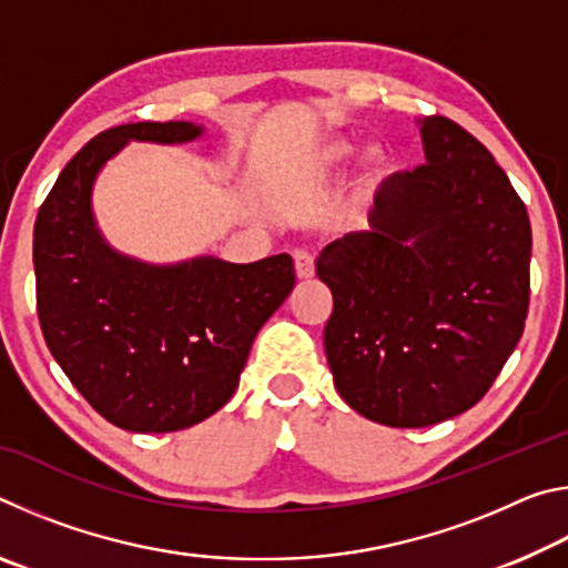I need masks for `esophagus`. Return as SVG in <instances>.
<instances>
[{"label":"esophagus","instance_id":"34e87169","mask_svg":"<svg viewBox=\"0 0 568 568\" xmlns=\"http://www.w3.org/2000/svg\"><path fill=\"white\" fill-rule=\"evenodd\" d=\"M293 261H295V273L301 281H307V277L315 275V255L313 253H307V250H295Z\"/></svg>","mask_w":568,"mask_h":568}]
</instances>
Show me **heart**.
I'll return each instance as SVG.
<instances>
[{"label": "heart", "mask_w": 568, "mask_h": 568, "mask_svg": "<svg viewBox=\"0 0 568 568\" xmlns=\"http://www.w3.org/2000/svg\"><path fill=\"white\" fill-rule=\"evenodd\" d=\"M355 152H358V148H355L353 142H348V140H333V142H328V145L321 150V158H323L325 165H343V162H348L351 158H355ZM363 160H365V165H368L373 172H381L383 168H386V155H383L381 148H368V150H365Z\"/></svg>", "instance_id": "b5f03b06"}]
</instances>
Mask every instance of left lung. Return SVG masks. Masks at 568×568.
I'll list each match as a JSON object with an SVG mask.
<instances>
[{"instance_id":"obj_1","label":"left lung","mask_w":568,"mask_h":568,"mask_svg":"<svg viewBox=\"0 0 568 568\" xmlns=\"http://www.w3.org/2000/svg\"><path fill=\"white\" fill-rule=\"evenodd\" d=\"M426 165L381 182L368 230L315 263L333 293L335 390L390 428H426L486 396L524 333L531 223L474 134L420 122Z\"/></svg>"}]
</instances>
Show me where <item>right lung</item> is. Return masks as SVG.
Masks as SVG:
<instances>
[{
  "label": "right lung",
  "instance_id": "1",
  "mask_svg": "<svg viewBox=\"0 0 568 568\" xmlns=\"http://www.w3.org/2000/svg\"><path fill=\"white\" fill-rule=\"evenodd\" d=\"M192 122H130L67 162L34 223L37 315L47 348L84 400L112 426L170 434L233 398L257 331L295 285L291 255L172 265L122 255L102 237L92 187L130 140L180 145Z\"/></svg>",
  "mask_w": 568,
  "mask_h": 568
}]
</instances>
